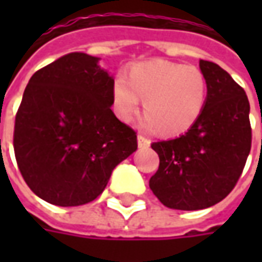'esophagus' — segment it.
Masks as SVG:
<instances>
[{"instance_id":"34e87169","label":"esophagus","mask_w":262,"mask_h":262,"mask_svg":"<svg viewBox=\"0 0 262 262\" xmlns=\"http://www.w3.org/2000/svg\"><path fill=\"white\" fill-rule=\"evenodd\" d=\"M137 143H139V147L140 148H147L150 146V139L143 136V135H139L137 136Z\"/></svg>"}]
</instances>
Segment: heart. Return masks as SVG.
Returning <instances> with one entry per match:
<instances>
[{
	"mask_svg": "<svg viewBox=\"0 0 262 262\" xmlns=\"http://www.w3.org/2000/svg\"><path fill=\"white\" fill-rule=\"evenodd\" d=\"M144 101V123L164 136L188 132L201 118L208 101V81L193 66L151 60L133 66L125 77H116L112 86L115 115L130 122Z\"/></svg>",
	"mask_w": 262,
	"mask_h": 262,
	"instance_id": "b5f03b06",
	"label": "heart"
}]
</instances>
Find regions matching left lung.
I'll return each mask as SVG.
<instances>
[{
  "label": "left lung",
  "mask_w": 262,
  "mask_h": 262,
  "mask_svg": "<svg viewBox=\"0 0 262 262\" xmlns=\"http://www.w3.org/2000/svg\"><path fill=\"white\" fill-rule=\"evenodd\" d=\"M199 67L208 81V101L189 130L154 142L160 165L150 189L167 208L199 210L225 199L236 187L251 150L250 102L230 74L212 61Z\"/></svg>",
  "instance_id": "obj_1"
}]
</instances>
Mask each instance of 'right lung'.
<instances>
[{
	"mask_svg": "<svg viewBox=\"0 0 262 262\" xmlns=\"http://www.w3.org/2000/svg\"><path fill=\"white\" fill-rule=\"evenodd\" d=\"M98 60L70 53L37 70L15 116L18 168L32 192L52 205L92 202L137 148L136 132L111 109L114 78Z\"/></svg>",
	"mask_w": 262,
	"mask_h": 262,
	"instance_id": "obj_1",
	"label": "right lung"
}]
</instances>
